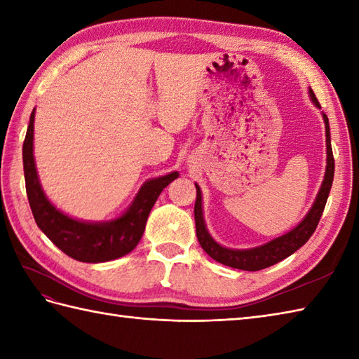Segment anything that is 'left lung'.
Masks as SVG:
<instances>
[{"mask_svg": "<svg viewBox=\"0 0 359 359\" xmlns=\"http://www.w3.org/2000/svg\"><path fill=\"white\" fill-rule=\"evenodd\" d=\"M310 97L313 103L319 108V102L315 95L313 90L310 89ZM325 121V143H327V168L324 182L319 189L316 201L313 207L309 211L306 219L293 228L292 231L280 236V238L273 239L271 242L265 243L262 247L251 248V250H230L222 245H219L217 242L212 241L211 236L208 234L207 228H205L203 215H202V193L201 188L196 185V205H194V220H196V234L197 241H199L201 247L205 250L210 257L215 261L231 266V269L245 270V271H257L271 266L280 261H284L285 257L293 255L297 248H301L306 243L311 234L315 233L319 219L323 216V211L325 208L327 199H329V193L333 184V174H334V158L330 143V128H329V118L325 114H323Z\"/></svg>", "mask_w": 359, "mask_h": 359, "instance_id": "obj_1", "label": "left lung"}]
</instances>
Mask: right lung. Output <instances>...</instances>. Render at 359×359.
Listing matches in <instances>:
<instances>
[{"mask_svg":"<svg viewBox=\"0 0 359 359\" xmlns=\"http://www.w3.org/2000/svg\"><path fill=\"white\" fill-rule=\"evenodd\" d=\"M34 117L30 114L27 133L22 143L26 193L38 228L63 251L80 262H108L128 255L140 242L151 208L163 188L179 177L174 171L163 177L148 180L123 216L106 224H86L63 215L46 199L34 162Z\"/></svg>","mask_w":359,"mask_h":359,"instance_id":"right-lung-1","label":"right lung"}]
</instances>
